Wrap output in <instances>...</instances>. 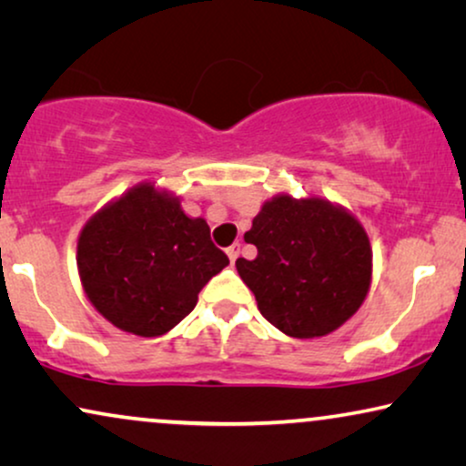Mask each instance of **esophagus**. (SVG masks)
<instances>
[{"label": "esophagus", "instance_id": "obj_1", "mask_svg": "<svg viewBox=\"0 0 466 466\" xmlns=\"http://www.w3.org/2000/svg\"><path fill=\"white\" fill-rule=\"evenodd\" d=\"M226 253H228V258H229V262H237V258L240 256V243H234V245H229L228 249H226Z\"/></svg>", "mask_w": 466, "mask_h": 466}]
</instances>
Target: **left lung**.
I'll list each match as a JSON object with an SVG mask.
<instances>
[{
  "instance_id": "left-lung-1",
  "label": "left lung",
  "mask_w": 466,
  "mask_h": 466,
  "mask_svg": "<svg viewBox=\"0 0 466 466\" xmlns=\"http://www.w3.org/2000/svg\"><path fill=\"white\" fill-rule=\"evenodd\" d=\"M256 259L237 270L259 313L294 339L326 337L362 307L373 281V249L353 213L326 198L277 194L245 232Z\"/></svg>"
}]
</instances>
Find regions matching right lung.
<instances>
[{
	"label": "right lung",
	"instance_id": "1",
	"mask_svg": "<svg viewBox=\"0 0 466 466\" xmlns=\"http://www.w3.org/2000/svg\"><path fill=\"white\" fill-rule=\"evenodd\" d=\"M228 264L207 219L185 215L181 198L153 181L104 204L78 234L85 296L104 319L136 337L170 332Z\"/></svg>",
	"mask_w": 466,
	"mask_h": 466
}]
</instances>
